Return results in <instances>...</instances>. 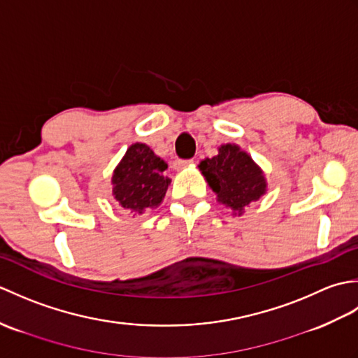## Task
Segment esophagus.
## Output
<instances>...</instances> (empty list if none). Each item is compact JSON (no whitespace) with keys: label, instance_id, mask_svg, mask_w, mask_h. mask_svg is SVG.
<instances>
[{"label":"esophagus","instance_id":"obj_1","mask_svg":"<svg viewBox=\"0 0 358 358\" xmlns=\"http://www.w3.org/2000/svg\"><path fill=\"white\" fill-rule=\"evenodd\" d=\"M194 163V159H177L175 162V169H183V167L191 166Z\"/></svg>","mask_w":358,"mask_h":358}]
</instances>
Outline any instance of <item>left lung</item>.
<instances>
[{
  "mask_svg": "<svg viewBox=\"0 0 358 358\" xmlns=\"http://www.w3.org/2000/svg\"><path fill=\"white\" fill-rule=\"evenodd\" d=\"M204 180L217 195V201L232 209V215H243L245 208L268 192L264 172L238 144L226 143L218 154L199 164Z\"/></svg>",
  "mask_w": 358,
  "mask_h": 358,
  "instance_id": "1",
  "label": "left lung"
}]
</instances>
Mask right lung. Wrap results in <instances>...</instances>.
<instances>
[{
  "instance_id": "right-lung-1",
  "label": "right lung",
  "mask_w": 358,
  "mask_h": 358,
  "mask_svg": "<svg viewBox=\"0 0 358 358\" xmlns=\"http://www.w3.org/2000/svg\"><path fill=\"white\" fill-rule=\"evenodd\" d=\"M166 169L167 163L148 144H131L112 173L113 199L135 215L155 209L163 203L171 185V178L164 177Z\"/></svg>"
}]
</instances>
